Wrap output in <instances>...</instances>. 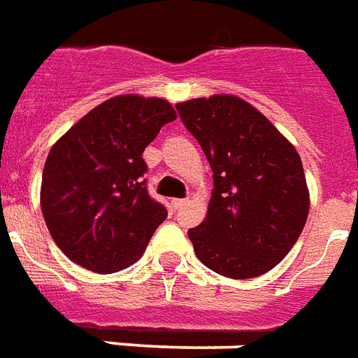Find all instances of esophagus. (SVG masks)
Segmentation results:
<instances>
[{"mask_svg":"<svg viewBox=\"0 0 358 358\" xmlns=\"http://www.w3.org/2000/svg\"><path fill=\"white\" fill-rule=\"evenodd\" d=\"M186 203H187V199H174V201H172V206H174V208L178 210V208H182V206L186 205Z\"/></svg>","mask_w":358,"mask_h":358,"instance_id":"esophagus-1","label":"esophagus"}]
</instances>
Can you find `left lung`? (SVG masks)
<instances>
[{"instance_id": "left-lung-1", "label": "left lung", "mask_w": 358, "mask_h": 358, "mask_svg": "<svg viewBox=\"0 0 358 358\" xmlns=\"http://www.w3.org/2000/svg\"><path fill=\"white\" fill-rule=\"evenodd\" d=\"M176 110L213 169L206 218L187 231L197 258L229 279L267 273L306 226L309 193L300 155L237 96L195 98Z\"/></svg>"}]
</instances>
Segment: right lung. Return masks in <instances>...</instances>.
I'll use <instances>...</instances> for the list:
<instances>
[{"instance_id": "1", "label": "right lung", "mask_w": 358, "mask_h": 358, "mask_svg": "<svg viewBox=\"0 0 358 358\" xmlns=\"http://www.w3.org/2000/svg\"><path fill=\"white\" fill-rule=\"evenodd\" d=\"M174 119L166 100L115 96L52 145L41 180V210L71 262L94 273H115L144 254L166 208L148 193L142 153Z\"/></svg>"}]
</instances>
